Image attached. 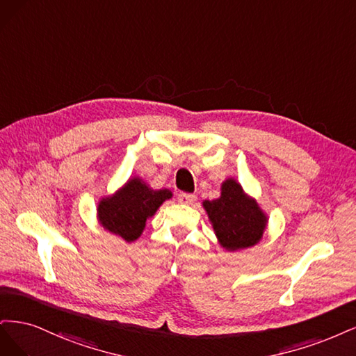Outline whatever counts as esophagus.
Returning <instances> with one entry per match:
<instances>
[{
	"mask_svg": "<svg viewBox=\"0 0 356 356\" xmlns=\"http://www.w3.org/2000/svg\"><path fill=\"white\" fill-rule=\"evenodd\" d=\"M177 200H179L180 204L189 205V204H193L195 201H197V197H195V195H192V193H179Z\"/></svg>",
	"mask_w": 356,
	"mask_h": 356,
	"instance_id": "1",
	"label": "esophagus"
}]
</instances>
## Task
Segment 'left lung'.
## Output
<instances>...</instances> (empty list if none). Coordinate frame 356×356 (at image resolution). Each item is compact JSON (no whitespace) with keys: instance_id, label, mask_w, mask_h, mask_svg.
<instances>
[{"instance_id":"obj_1","label":"left lung","mask_w":356,"mask_h":356,"mask_svg":"<svg viewBox=\"0 0 356 356\" xmlns=\"http://www.w3.org/2000/svg\"><path fill=\"white\" fill-rule=\"evenodd\" d=\"M219 244L227 251L259 244L268 226V216L239 183L229 177L220 186V197L202 202Z\"/></svg>"}]
</instances>
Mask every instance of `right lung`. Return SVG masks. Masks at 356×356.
Returning a JSON list of instances; mask_svg holds the SVG:
<instances>
[{
  "label": "right lung",
  "instance_id": "1",
  "mask_svg": "<svg viewBox=\"0 0 356 356\" xmlns=\"http://www.w3.org/2000/svg\"><path fill=\"white\" fill-rule=\"evenodd\" d=\"M171 197V191L152 189L143 179L134 176L99 201L97 220L108 232L133 243L142 235L149 217Z\"/></svg>",
  "mask_w": 356,
  "mask_h": 356
}]
</instances>
